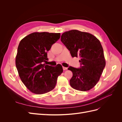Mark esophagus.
<instances>
[{
	"label": "esophagus",
	"instance_id": "esophagus-1",
	"mask_svg": "<svg viewBox=\"0 0 122 122\" xmlns=\"http://www.w3.org/2000/svg\"><path fill=\"white\" fill-rule=\"evenodd\" d=\"M62 68H63V70H67L68 69V68L65 67H62Z\"/></svg>",
	"mask_w": 122,
	"mask_h": 122
}]
</instances>
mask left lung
Returning a JSON list of instances; mask_svg holds the SVG:
<instances>
[{"instance_id":"8db88e82","label":"left lung","mask_w":122,"mask_h":122,"mask_svg":"<svg viewBox=\"0 0 122 122\" xmlns=\"http://www.w3.org/2000/svg\"><path fill=\"white\" fill-rule=\"evenodd\" d=\"M61 41L73 57L80 58V68L68 69L73 73L70 86L78 91L90 90L99 81L106 65L100 42L90 33L78 30L65 32L61 36Z\"/></svg>"}]
</instances>
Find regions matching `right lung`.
<instances>
[{
    "label": "right lung",
    "instance_id": "right-lung-1",
    "mask_svg": "<svg viewBox=\"0 0 122 122\" xmlns=\"http://www.w3.org/2000/svg\"><path fill=\"white\" fill-rule=\"evenodd\" d=\"M60 36V33L36 32L21 40L16 66L21 81L33 93L41 95L52 91L63 72L60 64L51 67L43 63L48 60L47 51Z\"/></svg>",
    "mask_w": 122,
    "mask_h": 122
}]
</instances>
